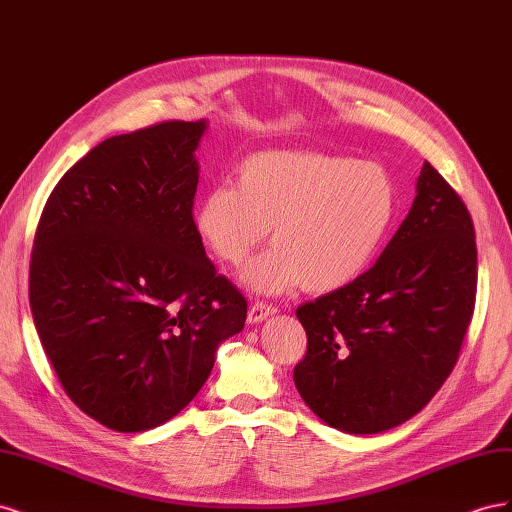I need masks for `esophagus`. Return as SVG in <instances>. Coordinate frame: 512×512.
<instances>
[{
    "instance_id": "obj_1",
    "label": "esophagus",
    "mask_w": 512,
    "mask_h": 512,
    "mask_svg": "<svg viewBox=\"0 0 512 512\" xmlns=\"http://www.w3.org/2000/svg\"><path fill=\"white\" fill-rule=\"evenodd\" d=\"M275 314V307L267 305V303H254L250 307V312H247V322L250 324H258L262 320H267L269 316Z\"/></svg>"
}]
</instances>
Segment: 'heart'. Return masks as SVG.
I'll return each instance as SVG.
<instances>
[{
	"label": "heart",
	"mask_w": 512,
	"mask_h": 512,
	"mask_svg": "<svg viewBox=\"0 0 512 512\" xmlns=\"http://www.w3.org/2000/svg\"><path fill=\"white\" fill-rule=\"evenodd\" d=\"M397 188L376 162L318 151H265L247 158L237 185H215L194 213L200 239L237 267L267 239L273 247L247 265L243 284L262 294L303 286L312 294L354 282L393 226Z\"/></svg>",
	"instance_id": "obj_1"
}]
</instances>
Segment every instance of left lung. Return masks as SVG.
<instances>
[{
    "mask_svg": "<svg viewBox=\"0 0 512 512\" xmlns=\"http://www.w3.org/2000/svg\"><path fill=\"white\" fill-rule=\"evenodd\" d=\"M474 297L472 218L425 162L406 220L376 265L297 309L307 352L294 386L320 421L344 433L406 423L453 371Z\"/></svg>",
    "mask_w": 512,
    "mask_h": 512,
    "instance_id": "obj_1",
    "label": "left lung"
}]
</instances>
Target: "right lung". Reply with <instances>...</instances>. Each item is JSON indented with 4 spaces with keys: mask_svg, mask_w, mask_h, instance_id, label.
I'll list each match as a JSON object with an SVG mask.
<instances>
[{
    "mask_svg": "<svg viewBox=\"0 0 512 512\" xmlns=\"http://www.w3.org/2000/svg\"><path fill=\"white\" fill-rule=\"evenodd\" d=\"M207 119L106 138L46 200L29 305L68 397L115 431L177 416L247 314L205 254L192 205Z\"/></svg>",
    "mask_w": 512,
    "mask_h": 512,
    "instance_id": "1",
    "label": "right lung"
}]
</instances>
